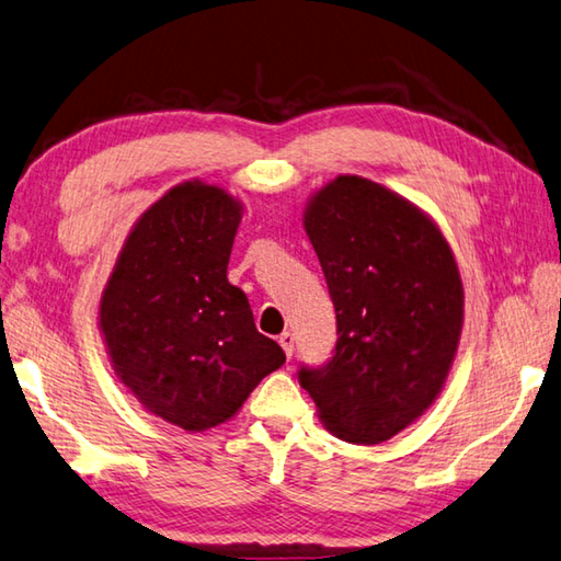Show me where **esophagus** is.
I'll list each match as a JSON object with an SVG mask.
<instances>
[{"label": "esophagus", "mask_w": 561, "mask_h": 561, "mask_svg": "<svg viewBox=\"0 0 561 561\" xmlns=\"http://www.w3.org/2000/svg\"><path fill=\"white\" fill-rule=\"evenodd\" d=\"M279 345L284 350V355L291 359V355H294V335L291 333H282L279 335Z\"/></svg>", "instance_id": "34e87169"}]
</instances>
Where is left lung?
I'll use <instances>...</instances> for the list:
<instances>
[{"mask_svg": "<svg viewBox=\"0 0 561 561\" xmlns=\"http://www.w3.org/2000/svg\"><path fill=\"white\" fill-rule=\"evenodd\" d=\"M304 230L335 306L337 345L299 381L340 440L379 445L431 409L453 369L465 323L457 260L423 208L357 174L311 196Z\"/></svg>", "mask_w": 561, "mask_h": 561, "instance_id": "1", "label": "left lung"}]
</instances>
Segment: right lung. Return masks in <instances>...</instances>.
Here are the masks:
<instances>
[{
	"label": "right lung",
	"mask_w": 561,
	"mask_h": 561,
	"mask_svg": "<svg viewBox=\"0 0 561 561\" xmlns=\"http://www.w3.org/2000/svg\"><path fill=\"white\" fill-rule=\"evenodd\" d=\"M243 204L190 180L142 211L99 301V331L121 383L146 411L190 433L233 419L284 365L228 282Z\"/></svg>",
	"instance_id": "1"
}]
</instances>
